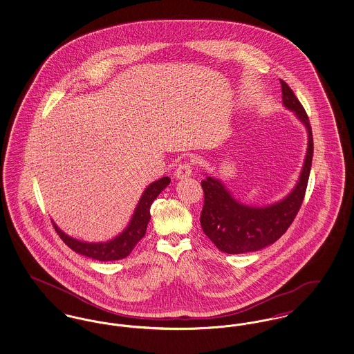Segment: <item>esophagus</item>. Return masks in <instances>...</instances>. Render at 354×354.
I'll list each match as a JSON object with an SVG mask.
<instances>
[{"label":"esophagus","mask_w":354,"mask_h":354,"mask_svg":"<svg viewBox=\"0 0 354 354\" xmlns=\"http://www.w3.org/2000/svg\"><path fill=\"white\" fill-rule=\"evenodd\" d=\"M192 165L191 163H188V162H185V163H182V165H179L176 169H175V176L178 178V179H185V178H189L191 175H192Z\"/></svg>","instance_id":"obj_1"}]
</instances>
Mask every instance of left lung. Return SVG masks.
<instances>
[{"label": "left lung", "mask_w": 354, "mask_h": 354, "mask_svg": "<svg viewBox=\"0 0 354 354\" xmlns=\"http://www.w3.org/2000/svg\"><path fill=\"white\" fill-rule=\"evenodd\" d=\"M280 84L284 106L295 113L308 131V149L299 182L283 201L267 207H253L237 202L219 179L207 176L202 180L203 232L221 252H253L273 244L286 234L303 204L313 158L312 127L292 88L281 80Z\"/></svg>", "instance_id": "left-lung-1"}]
</instances>
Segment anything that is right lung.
<instances>
[{
	"label": "right lung",
	"mask_w": 354,
	"mask_h": 354,
	"mask_svg": "<svg viewBox=\"0 0 354 354\" xmlns=\"http://www.w3.org/2000/svg\"><path fill=\"white\" fill-rule=\"evenodd\" d=\"M169 182H171L169 178L163 176L162 179L155 180L153 183L149 185L145 189V192L142 194L138 205L135 208L134 215L130 220L127 228L120 235L114 237L110 241H106V243L80 241L77 239H73L71 236L66 235L65 232H62L57 227L55 223H53L54 228L59 237L64 240V243L74 252L100 260V261H113V260L124 259L126 256H129L131 253L136 243L146 234L147 224L151 219L150 207H151L152 202L169 185Z\"/></svg>",
	"instance_id": "obj_1"
}]
</instances>
